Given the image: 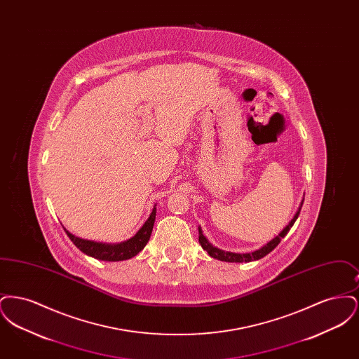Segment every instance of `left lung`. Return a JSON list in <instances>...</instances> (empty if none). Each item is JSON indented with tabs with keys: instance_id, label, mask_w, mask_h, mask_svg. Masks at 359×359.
<instances>
[{
	"instance_id": "8db88e82",
	"label": "left lung",
	"mask_w": 359,
	"mask_h": 359,
	"mask_svg": "<svg viewBox=\"0 0 359 359\" xmlns=\"http://www.w3.org/2000/svg\"><path fill=\"white\" fill-rule=\"evenodd\" d=\"M303 202H304V199L302 201V203L299 205V210L296 211V214H294V217L292 218V221L284 227V230H283L277 237H274L272 241H269L266 245H264L262 248H259L256 252L245 253V255L242 253V255H241V253H231V252L221 250V249L212 246V245L207 241V238L203 236V231H202L201 227H199V243L202 245V248L205 249V252H207L210 256L212 257V258H217V259H221V261H226V262H250V261H256V259H259V258L269 255V253L273 250L274 248L280 243V241L288 234L290 227L293 226V223L296 222V219H297V217H299V214H300Z\"/></svg>"
}]
</instances>
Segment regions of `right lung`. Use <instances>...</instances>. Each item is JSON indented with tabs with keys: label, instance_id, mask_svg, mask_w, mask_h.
Here are the masks:
<instances>
[{
	"label": "right lung",
	"instance_id": "1",
	"mask_svg": "<svg viewBox=\"0 0 359 359\" xmlns=\"http://www.w3.org/2000/svg\"><path fill=\"white\" fill-rule=\"evenodd\" d=\"M154 219H156V205L149 218L147 219V222L142 224V227L137 231L136 234L132 238L120 243H103V242L78 238L66 229L65 231L69 239L74 242V245L87 256L94 257L101 261H123V259H129L132 257L137 256L145 248L154 230Z\"/></svg>",
	"mask_w": 359,
	"mask_h": 359
}]
</instances>
